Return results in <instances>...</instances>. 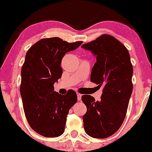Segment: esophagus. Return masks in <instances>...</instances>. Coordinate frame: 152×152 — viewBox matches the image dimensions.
Returning a JSON list of instances; mask_svg holds the SVG:
<instances>
[{
	"label": "esophagus",
	"mask_w": 152,
	"mask_h": 152,
	"mask_svg": "<svg viewBox=\"0 0 152 152\" xmlns=\"http://www.w3.org/2000/svg\"><path fill=\"white\" fill-rule=\"evenodd\" d=\"M81 96H82V95H81V94L77 93V99H78V101H81Z\"/></svg>",
	"instance_id": "esophagus-1"
}]
</instances>
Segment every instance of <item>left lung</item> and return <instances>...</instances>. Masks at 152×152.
Segmentation results:
<instances>
[{
	"label": "left lung",
	"instance_id": "obj_1",
	"mask_svg": "<svg viewBox=\"0 0 152 152\" xmlns=\"http://www.w3.org/2000/svg\"><path fill=\"white\" fill-rule=\"evenodd\" d=\"M81 47L96 58L91 81L103 87L99 102L90 95L82 96L87 109L83 127L90 137L104 139L117 132L126 116L133 90V66L126 47L109 35H102Z\"/></svg>",
	"mask_w": 152,
	"mask_h": 152
}]
</instances>
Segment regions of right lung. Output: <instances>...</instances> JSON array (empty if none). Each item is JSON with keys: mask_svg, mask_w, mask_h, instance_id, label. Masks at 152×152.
Returning <instances> with one entry per match:
<instances>
[{"mask_svg": "<svg viewBox=\"0 0 152 152\" xmlns=\"http://www.w3.org/2000/svg\"><path fill=\"white\" fill-rule=\"evenodd\" d=\"M81 43H68L58 37L44 38L26 53L20 91L26 119L40 135L57 137L64 133L66 117L77 96L73 90L65 95L58 94L53 91V85L62 76L64 56Z\"/></svg>", "mask_w": 152, "mask_h": 152, "instance_id": "right-lung-1", "label": "right lung"}]
</instances>
